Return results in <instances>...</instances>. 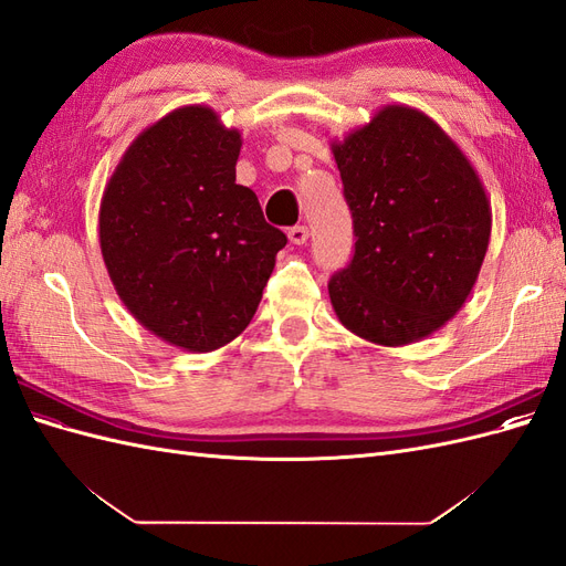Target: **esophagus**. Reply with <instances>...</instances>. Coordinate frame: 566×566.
<instances>
[{
    "mask_svg": "<svg viewBox=\"0 0 566 566\" xmlns=\"http://www.w3.org/2000/svg\"><path fill=\"white\" fill-rule=\"evenodd\" d=\"M287 238H290V243L293 245H304L306 241H310V229L306 227H293L287 231Z\"/></svg>",
    "mask_w": 566,
    "mask_h": 566,
    "instance_id": "esophagus-1",
    "label": "esophagus"
}]
</instances>
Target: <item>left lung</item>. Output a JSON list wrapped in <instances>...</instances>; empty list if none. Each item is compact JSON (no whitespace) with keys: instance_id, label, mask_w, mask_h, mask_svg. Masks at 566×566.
Returning a JSON list of instances; mask_svg holds the SVG:
<instances>
[{"instance_id":"1","label":"left lung","mask_w":566,"mask_h":566,"mask_svg":"<svg viewBox=\"0 0 566 566\" xmlns=\"http://www.w3.org/2000/svg\"><path fill=\"white\" fill-rule=\"evenodd\" d=\"M354 219V256L328 283L354 335L401 347L439 331L470 297L489 250L482 179L432 117L385 106L333 142Z\"/></svg>"}]
</instances>
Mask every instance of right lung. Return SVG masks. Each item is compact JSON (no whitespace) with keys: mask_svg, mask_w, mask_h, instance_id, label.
<instances>
[{"mask_svg":"<svg viewBox=\"0 0 566 566\" xmlns=\"http://www.w3.org/2000/svg\"><path fill=\"white\" fill-rule=\"evenodd\" d=\"M241 132L208 106L146 127L117 163L98 210L101 254L129 314L186 352L241 335L287 238L235 184Z\"/></svg>","mask_w":566,"mask_h":566,"instance_id":"obj_1","label":"right lung"}]
</instances>
